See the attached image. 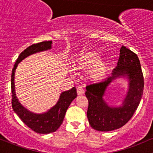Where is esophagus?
Returning a JSON list of instances; mask_svg holds the SVG:
<instances>
[{
  "label": "esophagus",
  "mask_w": 153,
  "mask_h": 153,
  "mask_svg": "<svg viewBox=\"0 0 153 153\" xmlns=\"http://www.w3.org/2000/svg\"><path fill=\"white\" fill-rule=\"evenodd\" d=\"M84 92H85V91H84V89L83 88V86H78V87H77V93H78V95H84Z\"/></svg>",
  "instance_id": "34e87169"
}]
</instances>
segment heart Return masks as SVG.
Masks as SVG:
<instances>
[{"label":"heart","mask_w":153,"mask_h":153,"mask_svg":"<svg viewBox=\"0 0 153 153\" xmlns=\"http://www.w3.org/2000/svg\"><path fill=\"white\" fill-rule=\"evenodd\" d=\"M100 54L95 51H88L80 54L75 60V67L80 69H88V75L95 81H102L109 70L106 60L99 59Z\"/></svg>","instance_id":"obj_1"}]
</instances>
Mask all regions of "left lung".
Returning a JSON list of instances; mask_svg holds the SVG:
<instances>
[{
	"instance_id": "1",
	"label": "left lung",
	"mask_w": 153,
	"mask_h": 153,
	"mask_svg": "<svg viewBox=\"0 0 153 153\" xmlns=\"http://www.w3.org/2000/svg\"><path fill=\"white\" fill-rule=\"evenodd\" d=\"M121 77L128 79V92L121 106H109L103 99L106 89L112 81ZM86 89L89 101L86 115L94 129L108 132L124 126L135 113L143 95V77L136 54L122 46L112 75L104 81L86 86Z\"/></svg>"
}]
</instances>
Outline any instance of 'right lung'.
Wrapping results in <instances>:
<instances>
[{"label": "right lung", "mask_w": 153, "mask_h": 153, "mask_svg": "<svg viewBox=\"0 0 153 153\" xmlns=\"http://www.w3.org/2000/svg\"><path fill=\"white\" fill-rule=\"evenodd\" d=\"M52 44V41H43L29 46L20 54L12 71L11 88L12 93V109L21 118V121L28 127L37 133L40 134H49L54 132L60 127L64 121L68 107L72 101L77 97L76 89L74 86L69 90L61 92L56 104L47 112L44 113H35L28 110L18 101L15 94V73L18 64L23 60L35 53L51 49Z\"/></svg>", "instance_id": "right-lung-1"}]
</instances>
